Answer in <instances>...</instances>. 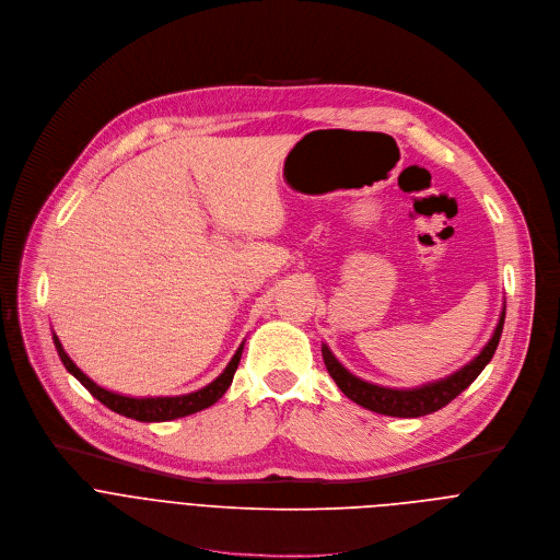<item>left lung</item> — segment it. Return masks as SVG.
I'll return each mask as SVG.
<instances>
[{
    "mask_svg": "<svg viewBox=\"0 0 560 560\" xmlns=\"http://www.w3.org/2000/svg\"><path fill=\"white\" fill-rule=\"evenodd\" d=\"M505 322V300L501 306V315L497 322V328L492 332V338L486 342V347L475 355L468 364L457 369L455 373L439 377L434 382H425L419 386L410 388H395V386H382L366 382L358 375H353L338 358L332 355V351L322 345V358L328 375L332 382L338 384V388L355 404H360L366 410H373L377 415H388V417H423L430 412H436L445 404H451L459 393H464L477 377L479 373L490 364L499 340H501V330Z\"/></svg>",
    "mask_w": 560,
    "mask_h": 560,
    "instance_id": "1",
    "label": "left lung"
}]
</instances>
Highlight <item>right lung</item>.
<instances>
[{"mask_svg": "<svg viewBox=\"0 0 560 560\" xmlns=\"http://www.w3.org/2000/svg\"><path fill=\"white\" fill-rule=\"evenodd\" d=\"M52 342H55V349L66 366V371L77 377L88 390L92 397H96L103 406H107L109 410H115L124 417H130V419H137V421H145V423H154V421H172V419H178V417H187V415H194L198 410H205L209 406H213L222 395L228 393V388L232 386V380H234V373L241 364V358H243V349H245V342L238 347V351L234 353V358L230 360V364L225 366V371H222L213 382H209L207 386L194 390V393H185V395H170V397H132V395H121V393H115V390H107L103 386H98L94 380H90L72 360L70 355L66 353V349L61 347L57 332L52 330Z\"/></svg>", "mask_w": 560, "mask_h": 560, "instance_id": "obj_1", "label": "right lung"}]
</instances>
